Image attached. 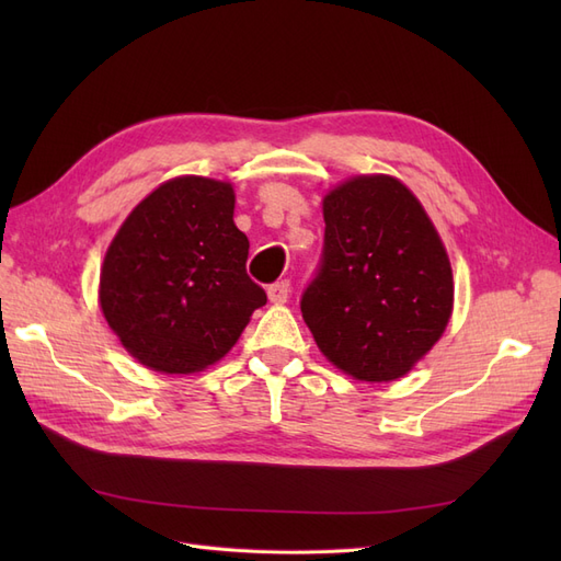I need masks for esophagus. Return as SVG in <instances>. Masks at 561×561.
<instances>
[{"label": "esophagus", "instance_id": "1", "mask_svg": "<svg viewBox=\"0 0 561 561\" xmlns=\"http://www.w3.org/2000/svg\"><path fill=\"white\" fill-rule=\"evenodd\" d=\"M268 299L274 301V304H285L287 301V297H290V283L287 280H280V283H274V285H268Z\"/></svg>", "mask_w": 561, "mask_h": 561}]
</instances>
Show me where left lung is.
Here are the masks:
<instances>
[{"mask_svg": "<svg viewBox=\"0 0 561 561\" xmlns=\"http://www.w3.org/2000/svg\"><path fill=\"white\" fill-rule=\"evenodd\" d=\"M325 248L301 316L344 375L388 383L410 375L454 311L447 248L393 175H353L322 196Z\"/></svg>", "mask_w": 561, "mask_h": 561, "instance_id": "1", "label": "left lung"}]
</instances>
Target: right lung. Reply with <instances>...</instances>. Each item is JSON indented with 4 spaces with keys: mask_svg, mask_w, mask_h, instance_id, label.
Instances as JSON below:
<instances>
[{
    "mask_svg": "<svg viewBox=\"0 0 561 561\" xmlns=\"http://www.w3.org/2000/svg\"><path fill=\"white\" fill-rule=\"evenodd\" d=\"M233 184L180 175L130 210L100 266L98 304L135 360L196 375L239 342L266 293L245 274Z\"/></svg>",
    "mask_w": 561,
    "mask_h": 561,
    "instance_id": "add662e5",
    "label": "right lung"
}]
</instances>
